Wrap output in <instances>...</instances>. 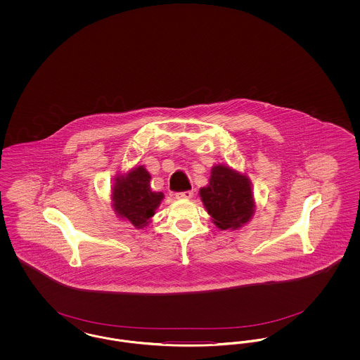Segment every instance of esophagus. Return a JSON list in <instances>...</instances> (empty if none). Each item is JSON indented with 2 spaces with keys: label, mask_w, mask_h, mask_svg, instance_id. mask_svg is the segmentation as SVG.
Here are the masks:
<instances>
[{
  "label": "esophagus",
  "mask_w": 360,
  "mask_h": 360,
  "mask_svg": "<svg viewBox=\"0 0 360 360\" xmlns=\"http://www.w3.org/2000/svg\"><path fill=\"white\" fill-rule=\"evenodd\" d=\"M193 195H194V193H193L191 190H188V191H179V193L175 194V197L179 198V200H188V198H191Z\"/></svg>",
  "instance_id": "34e87169"
}]
</instances>
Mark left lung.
Returning a JSON list of instances; mask_svg holds the SVG:
<instances>
[{
	"label": "left lung",
	"mask_w": 360,
	"mask_h": 360,
	"mask_svg": "<svg viewBox=\"0 0 360 360\" xmlns=\"http://www.w3.org/2000/svg\"><path fill=\"white\" fill-rule=\"evenodd\" d=\"M201 200L220 229H238L255 212L254 194L247 175L223 165L214 166L209 185L200 188Z\"/></svg>",
	"instance_id": "left-lung-1"
}]
</instances>
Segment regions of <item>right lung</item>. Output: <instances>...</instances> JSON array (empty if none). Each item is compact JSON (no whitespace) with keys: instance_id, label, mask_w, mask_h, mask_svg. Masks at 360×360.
<instances>
[{"instance_id":"1","label":"right lung","mask_w":360,"mask_h":360,"mask_svg":"<svg viewBox=\"0 0 360 360\" xmlns=\"http://www.w3.org/2000/svg\"><path fill=\"white\" fill-rule=\"evenodd\" d=\"M115 181L112 201L116 214L139 229L144 228L160 205L163 193L151 190V175L143 166L117 176Z\"/></svg>"}]
</instances>
